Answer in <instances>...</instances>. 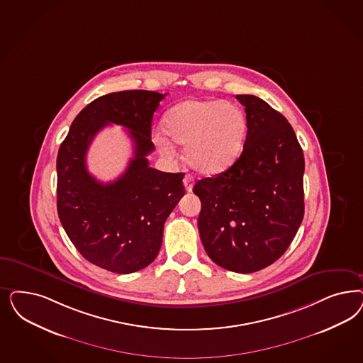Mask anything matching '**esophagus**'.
Segmentation results:
<instances>
[{
  "mask_svg": "<svg viewBox=\"0 0 363 363\" xmlns=\"http://www.w3.org/2000/svg\"><path fill=\"white\" fill-rule=\"evenodd\" d=\"M183 183H184V188H186V191H187V192H191V191H192V188H194V177L191 175L184 176Z\"/></svg>",
  "mask_w": 363,
  "mask_h": 363,
  "instance_id": "34e87169",
  "label": "esophagus"
}]
</instances>
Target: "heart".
Listing matches in <instances>:
<instances>
[{
  "instance_id": "b5f03b06",
  "label": "heart",
  "mask_w": 363,
  "mask_h": 363,
  "mask_svg": "<svg viewBox=\"0 0 363 363\" xmlns=\"http://www.w3.org/2000/svg\"><path fill=\"white\" fill-rule=\"evenodd\" d=\"M164 133L186 145L188 165L206 175L220 174L238 160L247 136V117L240 106L219 100H187L172 106L162 120ZM155 141L164 155L174 147L162 133Z\"/></svg>"
}]
</instances>
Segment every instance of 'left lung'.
Listing matches in <instances>:
<instances>
[{"label":"left lung","mask_w":363,"mask_h":363,"mask_svg":"<svg viewBox=\"0 0 363 363\" xmlns=\"http://www.w3.org/2000/svg\"><path fill=\"white\" fill-rule=\"evenodd\" d=\"M245 106L243 152L227 171L198 180V227L207 255L223 269L250 274L284 254L303 220V151L287 118L262 99Z\"/></svg>","instance_id":"8db88e82"}]
</instances>
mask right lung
Instances as JSON below:
<instances>
[{"label":"right lung","mask_w":363,"mask_h":363,"mask_svg":"<svg viewBox=\"0 0 363 363\" xmlns=\"http://www.w3.org/2000/svg\"><path fill=\"white\" fill-rule=\"evenodd\" d=\"M165 94L123 91L101 96L73 120L57 155V212L70 242L88 262L117 274L147 267L157 257L164 223L186 194L184 174L150 167L151 125ZM108 123L129 129L134 157L104 185L87 172L86 152Z\"/></svg>","instance_id":"add662e5"}]
</instances>
